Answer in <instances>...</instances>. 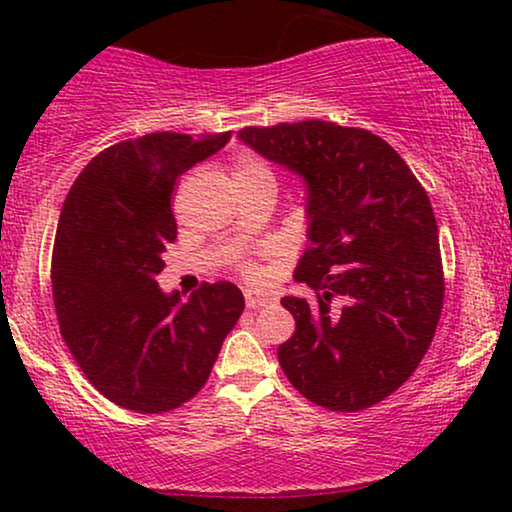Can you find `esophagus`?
Segmentation results:
<instances>
[{"label":"esophagus","instance_id":"esophagus-1","mask_svg":"<svg viewBox=\"0 0 512 512\" xmlns=\"http://www.w3.org/2000/svg\"><path fill=\"white\" fill-rule=\"evenodd\" d=\"M270 296H265V293H258V291H254V289H244V303H247V307H263V305H268L270 303Z\"/></svg>","mask_w":512,"mask_h":512}]
</instances>
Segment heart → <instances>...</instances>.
Listing matches in <instances>:
<instances>
[{
  "label": "heart",
  "mask_w": 512,
  "mask_h": 512,
  "mask_svg": "<svg viewBox=\"0 0 512 512\" xmlns=\"http://www.w3.org/2000/svg\"><path fill=\"white\" fill-rule=\"evenodd\" d=\"M233 181L235 186L251 184V181H275V174H272L268 163H263L254 153L242 151L233 160Z\"/></svg>",
  "instance_id": "heart-1"
}]
</instances>
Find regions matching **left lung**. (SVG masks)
Instances as JSON below:
<instances>
[{
	"label": "left lung",
	"instance_id": "obj_1",
	"mask_svg": "<svg viewBox=\"0 0 512 512\" xmlns=\"http://www.w3.org/2000/svg\"><path fill=\"white\" fill-rule=\"evenodd\" d=\"M305 184L310 247L293 272L312 300L286 296L296 333L277 349L305 398L359 412L422 361L443 310V263L429 195L382 137L328 121L237 132Z\"/></svg>",
	"mask_w": 512,
	"mask_h": 512
}]
</instances>
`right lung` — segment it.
Returning <instances> with one entry per match:
<instances>
[{
	"mask_svg": "<svg viewBox=\"0 0 512 512\" xmlns=\"http://www.w3.org/2000/svg\"><path fill=\"white\" fill-rule=\"evenodd\" d=\"M228 139L153 132L114 144L62 205L51 263L60 333L90 384L121 408L156 415L193 398L244 310L233 282L202 284L186 300L158 286L177 240L174 181Z\"/></svg>",
	"mask_w": 512,
	"mask_h": 512,
	"instance_id": "obj_1",
	"label": "right lung"
}]
</instances>
